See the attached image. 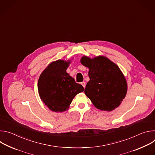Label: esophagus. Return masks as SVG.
<instances>
[{
  "mask_svg": "<svg viewBox=\"0 0 155 155\" xmlns=\"http://www.w3.org/2000/svg\"><path fill=\"white\" fill-rule=\"evenodd\" d=\"M81 84L83 86V87L84 88L85 87V86H86V83L84 82V81H83V82H81Z\"/></svg>",
  "mask_w": 155,
  "mask_h": 155,
  "instance_id": "34e87169",
  "label": "esophagus"
}]
</instances>
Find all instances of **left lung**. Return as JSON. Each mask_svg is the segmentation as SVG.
Listing matches in <instances>:
<instances>
[{"label":"left lung","instance_id":"8db88e82","mask_svg":"<svg viewBox=\"0 0 155 155\" xmlns=\"http://www.w3.org/2000/svg\"><path fill=\"white\" fill-rule=\"evenodd\" d=\"M80 62L89 69L90 81L84 93L95 107L111 112L119 107L126 97L127 84L118 66L104 56L93 58L83 56Z\"/></svg>","mask_w":155,"mask_h":155}]
</instances>
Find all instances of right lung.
<instances>
[{
  "instance_id": "obj_1",
  "label": "right lung",
  "mask_w": 155,
  "mask_h": 155,
  "mask_svg": "<svg viewBox=\"0 0 155 155\" xmlns=\"http://www.w3.org/2000/svg\"><path fill=\"white\" fill-rule=\"evenodd\" d=\"M71 59H59L48 64L40 74L38 91L41 101L53 112H63L68 110L75 96L84 91L66 72Z\"/></svg>"
}]
</instances>
